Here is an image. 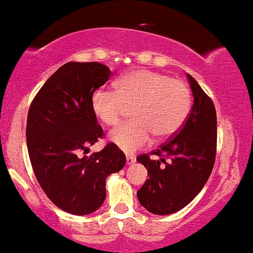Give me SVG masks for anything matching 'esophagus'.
I'll use <instances>...</instances> for the list:
<instances>
[{"instance_id": "1", "label": "esophagus", "mask_w": 253, "mask_h": 253, "mask_svg": "<svg viewBox=\"0 0 253 253\" xmlns=\"http://www.w3.org/2000/svg\"><path fill=\"white\" fill-rule=\"evenodd\" d=\"M135 162V157L134 156H129L127 155L126 156V165L127 166H130V165H132V163Z\"/></svg>"}]
</instances>
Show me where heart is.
I'll list each match as a JSON object with an SVG mask.
<instances>
[{
	"mask_svg": "<svg viewBox=\"0 0 253 253\" xmlns=\"http://www.w3.org/2000/svg\"><path fill=\"white\" fill-rule=\"evenodd\" d=\"M191 96L186 84L163 73L139 69L127 73L116 91L98 88L91 96V109L107 126H117L127 108L134 121L117 126L109 140L124 152H134L150 144L173 136L186 121Z\"/></svg>",
	"mask_w": 253,
	"mask_h": 253,
	"instance_id": "heart-1",
	"label": "heart"
}]
</instances>
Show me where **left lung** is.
<instances>
[{
    "label": "left lung",
    "instance_id": "left-lung-1",
    "mask_svg": "<svg viewBox=\"0 0 253 253\" xmlns=\"http://www.w3.org/2000/svg\"><path fill=\"white\" fill-rule=\"evenodd\" d=\"M194 106L183 127L151 155H140L137 162L147 169L148 179L137 191L142 207L153 214H171L189 205L207 183L217 151V113L199 83L186 75ZM167 161H166L165 160Z\"/></svg>",
    "mask_w": 253,
    "mask_h": 253
}]
</instances>
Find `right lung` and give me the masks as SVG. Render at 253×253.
Returning <instances> with one entry per match:
<instances>
[{"mask_svg":"<svg viewBox=\"0 0 253 253\" xmlns=\"http://www.w3.org/2000/svg\"><path fill=\"white\" fill-rule=\"evenodd\" d=\"M111 75L108 67L97 62H68L39 90L28 113L27 146L34 174L48 199L72 214L97 211L106 199L107 176L126 166V155L112 142L85 156L103 135L91 96Z\"/></svg>","mask_w":253,"mask_h":253,"instance_id":"add662e5","label":"right lung"}]
</instances>
